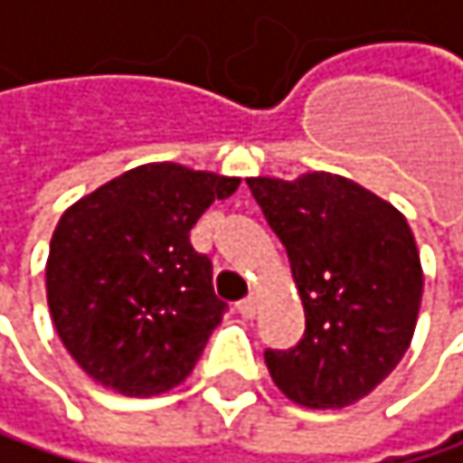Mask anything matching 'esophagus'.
<instances>
[{"label": "esophagus", "instance_id": "1", "mask_svg": "<svg viewBox=\"0 0 463 463\" xmlns=\"http://www.w3.org/2000/svg\"><path fill=\"white\" fill-rule=\"evenodd\" d=\"M236 308H239V314H241V317L252 319V317H255V311H258V299H255V297L250 294V297H244V299L239 302Z\"/></svg>", "mask_w": 463, "mask_h": 463}]
</instances>
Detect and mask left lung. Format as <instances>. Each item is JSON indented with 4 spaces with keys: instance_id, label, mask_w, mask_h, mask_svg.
Listing matches in <instances>:
<instances>
[{
    "instance_id": "obj_1",
    "label": "left lung",
    "mask_w": 463,
    "mask_h": 463,
    "mask_svg": "<svg viewBox=\"0 0 463 463\" xmlns=\"http://www.w3.org/2000/svg\"><path fill=\"white\" fill-rule=\"evenodd\" d=\"M288 252L306 335L266 350L275 386L306 408H347L405 355L422 302V263L405 216L330 172L247 177Z\"/></svg>"
}]
</instances>
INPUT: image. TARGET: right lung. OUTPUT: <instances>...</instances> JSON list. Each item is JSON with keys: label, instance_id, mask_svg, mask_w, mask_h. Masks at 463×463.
I'll return each instance as SVG.
<instances>
[{"label": "right lung", "instance_id": "obj_1", "mask_svg": "<svg viewBox=\"0 0 463 463\" xmlns=\"http://www.w3.org/2000/svg\"><path fill=\"white\" fill-rule=\"evenodd\" d=\"M239 183L144 164L63 211L46 258V302L88 378L155 397L191 375L227 302L213 294V266L188 233Z\"/></svg>", "mask_w": 463, "mask_h": 463}]
</instances>
